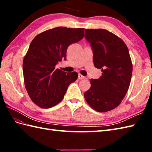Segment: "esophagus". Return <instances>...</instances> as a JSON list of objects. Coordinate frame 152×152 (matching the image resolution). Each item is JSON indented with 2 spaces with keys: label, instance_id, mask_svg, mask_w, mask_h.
I'll return each instance as SVG.
<instances>
[{
  "label": "esophagus",
  "instance_id": "esophagus-1",
  "mask_svg": "<svg viewBox=\"0 0 152 152\" xmlns=\"http://www.w3.org/2000/svg\"><path fill=\"white\" fill-rule=\"evenodd\" d=\"M78 78H79V79H80V80H82V79H85V78H86V77H85V76H83V75H82V74H78Z\"/></svg>",
  "mask_w": 152,
  "mask_h": 152
}]
</instances>
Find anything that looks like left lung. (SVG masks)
Masks as SVG:
<instances>
[{"mask_svg": "<svg viewBox=\"0 0 152 152\" xmlns=\"http://www.w3.org/2000/svg\"><path fill=\"white\" fill-rule=\"evenodd\" d=\"M85 38L90 43L93 63L101 69L99 79H91V88L84 93L88 104L95 110L105 112L116 108L130 85L133 65L124 42L107 30L86 29Z\"/></svg>", "mask_w": 152, "mask_h": 152, "instance_id": "left-lung-1", "label": "left lung"}]
</instances>
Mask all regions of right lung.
<instances>
[{
	"instance_id": "right-lung-1",
	"label": "right lung",
	"mask_w": 152,
	"mask_h": 152,
	"mask_svg": "<svg viewBox=\"0 0 152 152\" xmlns=\"http://www.w3.org/2000/svg\"><path fill=\"white\" fill-rule=\"evenodd\" d=\"M84 28L59 27L43 32L35 37L23 62L27 91L35 104L49 108L62 101L68 87L78 78V73L65 72L55 67L66 60L70 44L83 38Z\"/></svg>"
}]
</instances>
